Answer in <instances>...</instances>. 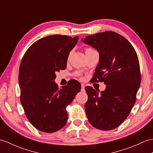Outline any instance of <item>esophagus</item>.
Wrapping results in <instances>:
<instances>
[{"label":"esophagus","mask_w":153,"mask_h":153,"mask_svg":"<svg viewBox=\"0 0 153 153\" xmlns=\"http://www.w3.org/2000/svg\"><path fill=\"white\" fill-rule=\"evenodd\" d=\"M82 91H85V85H83V84H82V89H81Z\"/></svg>","instance_id":"esophagus-1"}]
</instances>
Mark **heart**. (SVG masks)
Returning a JSON list of instances; mask_svg holds the SVG:
<instances>
[{
	"label": "heart",
	"mask_w": 153,
	"mask_h": 153,
	"mask_svg": "<svg viewBox=\"0 0 153 153\" xmlns=\"http://www.w3.org/2000/svg\"><path fill=\"white\" fill-rule=\"evenodd\" d=\"M92 50H93V48H89V47L86 48H85V53H87V52H89V51H92ZM76 74L78 75V74H79V72H76Z\"/></svg>",
	"instance_id": "b5f03b06"
}]
</instances>
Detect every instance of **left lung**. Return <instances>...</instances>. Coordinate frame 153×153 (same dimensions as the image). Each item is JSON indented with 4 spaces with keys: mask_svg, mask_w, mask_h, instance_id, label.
Listing matches in <instances>:
<instances>
[{
    "mask_svg": "<svg viewBox=\"0 0 153 153\" xmlns=\"http://www.w3.org/2000/svg\"><path fill=\"white\" fill-rule=\"evenodd\" d=\"M82 41L99 53L92 82L106 85L100 95L92 87H85L87 119L94 128L111 130L122 124L135 102L141 80L137 54L131 44L114 31L88 35Z\"/></svg>",
    "mask_w": 153,
    "mask_h": 153,
    "instance_id": "obj_1",
    "label": "left lung"
}]
</instances>
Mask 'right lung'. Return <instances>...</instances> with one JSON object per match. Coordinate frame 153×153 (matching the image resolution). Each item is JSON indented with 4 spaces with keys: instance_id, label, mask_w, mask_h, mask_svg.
Returning a JSON list of instances; mask_svg holds the SVG:
<instances>
[{
    "instance_id": "obj_1",
    "label": "right lung",
    "mask_w": 153,
    "mask_h": 153,
    "mask_svg": "<svg viewBox=\"0 0 153 153\" xmlns=\"http://www.w3.org/2000/svg\"><path fill=\"white\" fill-rule=\"evenodd\" d=\"M78 37L53 35L41 38L28 48L21 61L18 79L20 102L29 121L38 130L53 133L66 125L68 105L80 91L72 80L58 88L56 71L66 68L70 52Z\"/></svg>"
}]
</instances>
